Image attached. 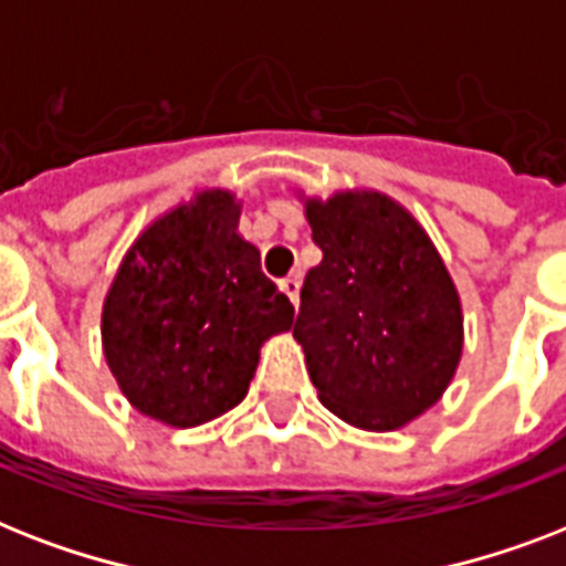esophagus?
Instances as JSON below:
<instances>
[{
  "label": "esophagus",
  "instance_id": "obj_1",
  "mask_svg": "<svg viewBox=\"0 0 566 566\" xmlns=\"http://www.w3.org/2000/svg\"><path fill=\"white\" fill-rule=\"evenodd\" d=\"M280 289H283V295L292 301V304H301V277L297 274H292V277L280 280Z\"/></svg>",
  "mask_w": 566,
  "mask_h": 566
}]
</instances>
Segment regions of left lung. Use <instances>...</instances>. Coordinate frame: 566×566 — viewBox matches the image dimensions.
<instances>
[{
	"label": "left lung",
	"mask_w": 566,
	"mask_h": 566,
	"mask_svg": "<svg viewBox=\"0 0 566 566\" xmlns=\"http://www.w3.org/2000/svg\"><path fill=\"white\" fill-rule=\"evenodd\" d=\"M321 262L301 289L297 345L318 400L368 432L436 406L464 350L462 297L432 239L377 189L304 198Z\"/></svg>",
	"instance_id": "1"
}]
</instances>
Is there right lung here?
I'll use <instances>...</instances> for the list:
<instances>
[{
    "mask_svg": "<svg viewBox=\"0 0 566 566\" xmlns=\"http://www.w3.org/2000/svg\"><path fill=\"white\" fill-rule=\"evenodd\" d=\"M239 212L230 189H198L134 239L104 295L107 368L128 403L166 427H201L242 403L260 347L295 321Z\"/></svg>",
    "mask_w": 566,
    "mask_h": 566,
    "instance_id": "1",
    "label": "right lung"
}]
</instances>
